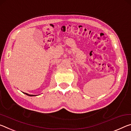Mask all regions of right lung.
<instances>
[{
	"label": "right lung",
	"instance_id": "add662e5",
	"mask_svg": "<svg viewBox=\"0 0 131 131\" xmlns=\"http://www.w3.org/2000/svg\"><path fill=\"white\" fill-rule=\"evenodd\" d=\"M25 93V95H27L29 96H36V95H29V94H28L27 93Z\"/></svg>",
	"mask_w": 131,
	"mask_h": 131
}]
</instances>
